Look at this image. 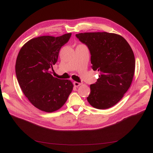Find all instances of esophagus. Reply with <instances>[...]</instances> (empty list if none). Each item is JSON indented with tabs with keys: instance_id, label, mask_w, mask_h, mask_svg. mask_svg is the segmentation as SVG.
I'll return each mask as SVG.
<instances>
[{
	"instance_id": "1",
	"label": "esophagus",
	"mask_w": 153,
	"mask_h": 153,
	"mask_svg": "<svg viewBox=\"0 0 153 153\" xmlns=\"http://www.w3.org/2000/svg\"><path fill=\"white\" fill-rule=\"evenodd\" d=\"M80 85H82V83H78V82H74V85L75 87H79Z\"/></svg>"
}]
</instances>
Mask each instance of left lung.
<instances>
[{
    "label": "left lung",
    "instance_id": "left-lung-1",
    "mask_svg": "<svg viewBox=\"0 0 153 153\" xmlns=\"http://www.w3.org/2000/svg\"><path fill=\"white\" fill-rule=\"evenodd\" d=\"M91 54L93 70L99 78L90 85L87 99L94 108L106 109L122 99L132 82L135 60L131 47L123 37L107 32L76 35Z\"/></svg>",
    "mask_w": 153,
    "mask_h": 153
}]
</instances>
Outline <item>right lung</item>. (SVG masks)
I'll use <instances>...</instances> for the list:
<instances>
[{"label":"right lung","mask_w":153,"mask_h":153,"mask_svg":"<svg viewBox=\"0 0 153 153\" xmlns=\"http://www.w3.org/2000/svg\"><path fill=\"white\" fill-rule=\"evenodd\" d=\"M71 35L32 39L18 53L15 69L19 87L32 105L42 111L52 112L60 108L73 89L70 81L58 79L51 74L61 47Z\"/></svg>","instance_id":"right-lung-1"}]
</instances>
